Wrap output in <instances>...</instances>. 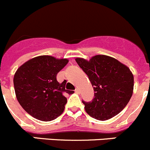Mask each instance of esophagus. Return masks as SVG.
I'll return each instance as SVG.
<instances>
[{
	"mask_svg": "<svg viewBox=\"0 0 150 150\" xmlns=\"http://www.w3.org/2000/svg\"><path fill=\"white\" fill-rule=\"evenodd\" d=\"M75 93H80V90H79V88H76V90H75Z\"/></svg>",
	"mask_w": 150,
	"mask_h": 150,
	"instance_id": "34e87169",
	"label": "esophagus"
}]
</instances>
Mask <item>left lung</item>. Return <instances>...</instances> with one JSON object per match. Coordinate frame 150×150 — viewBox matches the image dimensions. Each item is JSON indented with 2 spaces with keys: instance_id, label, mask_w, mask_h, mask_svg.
<instances>
[{
  "instance_id": "8db88e82",
  "label": "left lung",
  "mask_w": 150,
  "mask_h": 150,
  "mask_svg": "<svg viewBox=\"0 0 150 150\" xmlns=\"http://www.w3.org/2000/svg\"><path fill=\"white\" fill-rule=\"evenodd\" d=\"M75 60L88 76L95 92L92 101L82 100L86 112L101 121L118 115L133 95L134 80L129 68L103 54L93 56L90 60L80 57Z\"/></svg>"
}]
</instances>
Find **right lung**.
Segmentation results:
<instances>
[{"instance_id":"right-lung-1","label":"right lung","mask_w":150,"mask_h":150,"mask_svg":"<svg viewBox=\"0 0 150 150\" xmlns=\"http://www.w3.org/2000/svg\"><path fill=\"white\" fill-rule=\"evenodd\" d=\"M69 63L67 59L41 55L25 62L14 76L16 97L30 115L41 121H51L63 112L66 95L74 91L59 83L57 74Z\"/></svg>"}]
</instances>
